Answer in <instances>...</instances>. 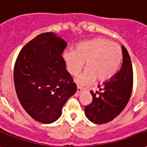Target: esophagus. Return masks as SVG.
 Here are the masks:
<instances>
[{
    "label": "esophagus",
    "instance_id": "1",
    "mask_svg": "<svg viewBox=\"0 0 147 147\" xmlns=\"http://www.w3.org/2000/svg\"><path fill=\"white\" fill-rule=\"evenodd\" d=\"M82 92H83V90H82V88H80V87H77V90H76V93L77 94H79V93H81Z\"/></svg>",
    "mask_w": 147,
    "mask_h": 147
}]
</instances>
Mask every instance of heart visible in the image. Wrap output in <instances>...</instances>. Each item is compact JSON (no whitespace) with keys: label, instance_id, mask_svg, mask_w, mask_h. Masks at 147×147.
<instances>
[{"label":"heart","instance_id":"1","mask_svg":"<svg viewBox=\"0 0 147 147\" xmlns=\"http://www.w3.org/2000/svg\"><path fill=\"white\" fill-rule=\"evenodd\" d=\"M120 47L104 38H95L78 44L74 51H65L62 60L66 70L76 76L86 63V69L75 79L79 86H87L96 79L105 82L117 72L121 61Z\"/></svg>","mask_w":147,"mask_h":147}]
</instances>
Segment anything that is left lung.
Segmentation results:
<instances>
[{
    "mask_svg": "<svg viewBox=\"0 0 147 147\" xmlns=\"http://www.w3.org/2000/svg\"><path fill=\"white\" fill-rule=\"evenodd\" d=\"M123 61L120 70L107 81L91 91L93 100L85 107L86 118L95 124L107 123L120 114L129 102L133 85V71L128 51L121 46Z\"/></svg>",
    "mask_w": 147,
    "mask_h": 147,
    "instance_id": "left-lung-1",
    "label": "left lung"
}]
</instances>
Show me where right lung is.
<instances>
[{
	"label": "right lung",
	"instance_id": "right-lung-1",
	"mask_svg": "<svg viewBox=\"0 0 147 147\" xmlns=\"http://www.w3.org/2000/svg\"><path fill=\"white\" fill-rule=\"evenodd\" d=\"M67 45L54 32L42 33L22 49L16 61L14 82L19 102L41 123L56 121L66 101L76 92L61 57Z\"/></svg>",
	"mask_w": 147,
	"mask_h": 147
}]
</instances>
